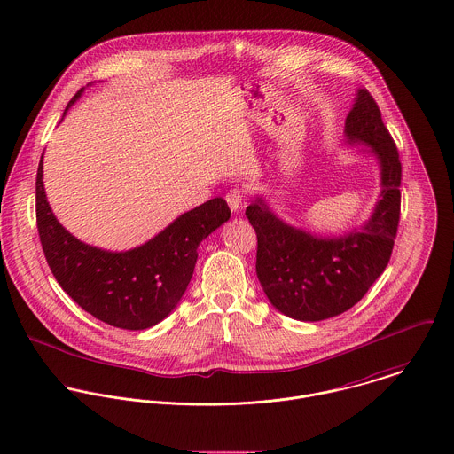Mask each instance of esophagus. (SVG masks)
<instances>
[{"mask_svg":"<svg viewBox=\"0 0 454 454\" xmlns=\"http://www.w3.org/2000/svg\"><path fill=\"white\" fill-rule=\"evenodd\" d=\"M225 200L231 207L232 213H238L243 206V191L241 189H232L229 194L225 195Z\"/></svg>","mask_w":454,"mask_h":454,"instance_id":"34e87169","label":"esophagus"}]
</instances>
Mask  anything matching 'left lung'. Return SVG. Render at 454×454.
<instances>
[{"mask_svg":"<svg viewBox=\"0 0 454 454\" xmlns=\"http://www.w3.org/2000/svg\"><path fill=\"white\" fill-rule=\"evenodd\" d=\"M346 145H365L380 166L381 192L369 220L340 236H320L279 218L262 195L247 207L257 232V276L285 317L320 322L353 308L388 265L400 218L398 150L367 89H358L344 124Z\"/></svg>","mask_w":454,"mask_h":454,"instance_id":"8db88e82","label":"left lung"}]
</instances>
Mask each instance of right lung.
Segmentation results:
<instances>
[{
	"label": "right lung",
	"mask_w": 454,
	"mask_h": 454,
	"mask_svg": "<svg viewBox=\"0 0 454 454\" xmlns=\"http://www.w3.org/2000/svg\"><path fill=\"white\" fill-rule=\"evenodd\" d=\"M80 89L66 106L80 99ZM231 218L222 197L180 215L157 236L128 252L90 247L69 234L54 216L43 187V155L36 175V222L49 267L66 294L105 324L143 330L162 322L184 297L197 248Z\"/></svg>",
	"instance_id": "add662e5"
}]
</instances>
